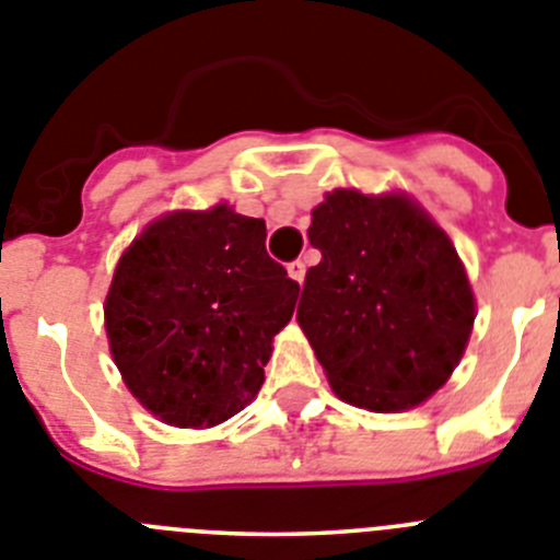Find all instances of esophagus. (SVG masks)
Returning <instances> with one entry per match:
<instances>
[{
    "instance_id": "1",
    "label": "esophagus",
    "mask_w": 560,
    "mask_h": 560,
    "mask_svg": "<svg viewBox=\"0 0 560 560\" xmlns=\"http://www.w3.org/2000/svg\"><path fill=\"white\" fill-rule=\"evenodd\" d=\"M287 273H290V279H293V281L304 284V276H307V265H304V261H290V265H287Z\"/></svg>"
}]
</instances>
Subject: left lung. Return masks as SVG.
<instances>
[{
	"label": "left lung",
	"mask_w": 560,
	"mask_h": 560,
	"mask_svg": "<svg viewBox=\"0 0 560 560\" xmlns=\"http://www.w3.org/2000/svg\"><path fill=\"white\" fill-rule=\"evenodd\" d=\"M299 324L340 400L406 411L445 386L474 329L468 273L448 233L406 194L335 188L307 231Z\"/></svg>",
	"instance_id": "1"
}]
</instances>
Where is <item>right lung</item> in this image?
<instances>
[{
  "mask_svg": "<svg viewBox=\"0 0 560 560\" xmlns=\"http://www.w3.org/2000/svg\"><path fill=\"white\" fill-rule=\"evenodd\" d=\"M265 236V220L220 202L165 213L120 256L104 304L112 358L168 425H217L259 395L301 290Z\"/></svg>",
  "mask_w": 560,
  "mask_h": 560,
  "instance_id": "add662e5",
  "label": "right lung"
}]
</instances>
